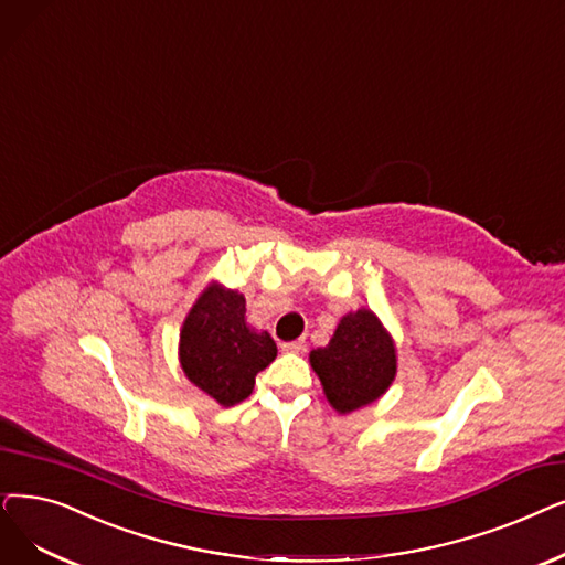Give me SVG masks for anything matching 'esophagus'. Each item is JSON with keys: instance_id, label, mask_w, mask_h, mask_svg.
I'll list each match as a JSON object with an SVG mask.
<instances>
[{"instance_id": "obj_1", "label": "esophagus", "mask_w": 565, "mask_h": 565, "mask_svg": "<svg viewBox=\"0 0 565 565\" xmlns=\"http://www.w3.org/2000/svg\"><path fill=\"white\" fill-rule=\"evenodd\" d=\"M281 351H286V353H302L305 351V341L302 339L286 341V343H281Z\"/></svg>"}]
</instances>
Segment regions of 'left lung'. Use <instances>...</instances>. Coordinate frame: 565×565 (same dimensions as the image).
<instances>
[{
	"label": "left lung",
	"mask_w": 565,
	"mask_h": 565,
	"mask_svg": "<svg viewBox=\"0 0 565 565\" xmlns=\"http://www.w3.org/2000/svg\"><path fill=\"white\" fill-rule=\"evenodd\" d=\"M328 404L347 415L381 399L397 376L395 339L366 307L349 311L328 341L309 353Z\"/></svg>",
	"instance_id": "left-lung-1"
}]
</instances>
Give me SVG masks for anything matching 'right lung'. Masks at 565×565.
<instances>
[{
	"label": "right lung",
	"instance_id": "obj_1",
	"mask_svg": "<svg viewBox=\"0 0 565 565\" xmlns=\"http://www.w3.org/2000/svg\"><path fill=\"white\" fill-rule=\"evenodd\" d=\"M239 290L210 281L191 305L180 330L184 376L218 406H235L254 390L256 374L277 358V343L247 323Z\"/></svg>",
	"mask_w": 565,
	"mask_h": 565
}]
</instances>
